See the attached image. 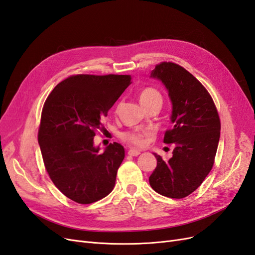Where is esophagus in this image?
<instances>
[{"mask_svg":"<svg viewBox=\"0 0 255 255\" xmlns=\"http://www.w3.org/2000/svg\"><path fill=\"white\" fill-rule=\"evenodd\" d=\"M128 154L129 156H137V155H139V154H140V151L134 150V149H130V150H128Z\"/></svg>","mask_w":255,"mask_h":255,"instance_id":"1","label":"esophagus"}]
</instances>
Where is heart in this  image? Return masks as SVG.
Listing matches in <instances>:
<instances>
[{"instance_id":"obj_1","label":"heart","mask_w":255,"mask_h":255,"mask_svg":"<svg viewBox=\"0 0 255 255\" xmlns=\"http://www.w3.org/2000/svg\"><path fill=\"white\" fill-rule=\"evenodd\" d=\"M139 99L141 104L149 103L152 101H160L161 102V95L159 91L152 87H146L141 90ZM120 137L126 142L134 145H139L142 143V134L139 132H133V130H127V132L121 133Z\"/></svg>"}]
</instances>
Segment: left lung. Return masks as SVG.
I'll return each instance as SVG.
<instances>
[{
  "label": "left lung",
  "instance_id": "1",
  "mask_svg": "<svg viewBox=\"0 0 255 255\" xmlns=\"http://www.w3.org/2000/svg\"><path fill=\"white\" fill-rule=\"evenodd\" d=\"M168 90L172 103L170 129L164 142L172 143V157L157 159L149 177L151 187L168 198L182 199L194 192L212 170L220 138V119L213 99L186 69L160 63L151 72Z\"/></svg>",
  "mask_w": 255,
  "mask_h": 255
}]
</instances>
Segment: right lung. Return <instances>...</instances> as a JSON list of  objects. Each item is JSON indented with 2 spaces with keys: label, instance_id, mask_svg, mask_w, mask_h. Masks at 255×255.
Masks as SVG:
<instances>
[{
  "label": "right lung",
  "instance_id": "1",
  "mask_svg": "<svg viewBox=\"0 0 255 255\" xmlns=\"http://www.w3.org/2000/svg\"><path fill=\"white\" fill-rule=\"evenodd\" d=\"M130 80L118 74L72 75L45 100L38 130L44 167L54 185L76 203L97 202L114 189L125 148L114 142L100 152L94 137Z\"/></svg>",
  "mask_w": 255,
  "mask_h": 255
}]
</instances>
